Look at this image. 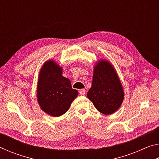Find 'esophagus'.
I'll use <instances>...</instances> for the list:
<instances>
[{"instance_id": "esophagus-1", "label": "esophagus", "mask_w": 159, "mask_h": 159, "mask_svg": "<svg viewBox=\"0 0 159 159\" xmlns=\"http://www.w3.org/2000/svg\"><path fill=\"white\" fill-rule=\"evenodd\" d=\"M79 93H80V95H84L85 93V90H83V89H80L79 90Z\"/></svg>"}]
</instances>
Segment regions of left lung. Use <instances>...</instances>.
I'll return each mask as SVG.
<instances>
[{
  "instance_id": "8db88e82",
  "label": "left lung",
  "mask_w": 159,
  "mask_h": 159,
  "mask_svg": "<svg viewBox=\"0 0 159 159\" xmlns=\"http://www.w3.org/2000/svg\"><path fill=\"white\" fill-rule=\"evenodd\" d=\"M88 98L102 114H111L119 109L124 91L115 69L109 61L101 60L94 67L92 87Z\"/></svg>"
}]
</instances>
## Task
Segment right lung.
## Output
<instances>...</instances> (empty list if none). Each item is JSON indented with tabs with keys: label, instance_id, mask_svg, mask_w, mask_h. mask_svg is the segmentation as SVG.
Wrapping results in <instances>:
<instances>
[{
	"label": "right lung",
	"instance_id": "add662e5",
	"mask_svg": "<svg viewBox=\"0 0 159 159\" xmlns=\"http://www.w3.org/2000/svg\"><path fill=\"white\" fill-rule=\"evenodd\" d=\"M78 91L70 80L62 76V68L53 60H48L39 72L37 100L43 111L54 117L68 111Z\"/></svg>",
	"mask_w": 159,
	"mask_h": 159
}]
</instances>
